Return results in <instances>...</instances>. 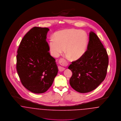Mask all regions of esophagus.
Here are the masks:
<instances>
[{"label":"esophagus","instance_id":"1","mask_svg":"<svg viewBox=\"0 0 121 121\" xmlns=\"http://www.w3.org/2000/svg\"><path fill=\"white\" fill-rule=\"evenodd\" d=\"M59 63H60V64H63L64 61H63V59H61L59 60ZM58 69H59V70L60 71L62 72V71H63V70H64L65 68H63V67H61V66H59V67H58Z\"/></svg>","mask_w":121,"mask_h":121}]
</instances>
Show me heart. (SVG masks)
Listing matches in <instances>:
<instances>
[{
  "mask_svg": "<svg viewBox=\"0 0 121 121\" xmlns=\"http://www.w3.org/2000/svg\"><path fill=\"white\" fill-rule=\"evenodd\" d=\"M49 42L51 53L58 57L65 48L66 53L73 60L80 58L86 52L87 44L86 33L78 29H66L56 32Z\"/></svg>",
  "mask_w": 121,
  "mask_h": 121,
  "instance_id": "heart-1",
  "label": "heart"
}]
</instances>
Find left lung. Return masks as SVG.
<instances>
[{"instance_id":"1","label":"left lung","mask_w":121,"mask_h":121,"mask_svg":"<svg viewBox=\"0 0 121 121\" xmlns=\"http://www.w3.org/2000/svg\"><path fill=\"white\" fill-rule=\"evenodd\" d=\"M108 65L106 49L98 36L91 31L86 52L68 68L73 73L69 80L70 86L80 93L92 91L105 78Z\"/></svg>"}]
</instances>
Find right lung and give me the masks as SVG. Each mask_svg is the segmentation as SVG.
<instances>
[{
    "mask_svg": "<svg viewBox=\"0 0 121 121\" xmlns=\"http://www.w3.org/2000/svg\"><path fill=\"white\" fill-rule=\"evenodd\" d=\"M49 29L35 27L23 37L17 50L16 69L26 89L35 93L46 92L58 74L55 59L46 41Z\"/></svg>",
    "mask_w": 121,
    "mask_h": 121,
    "instance_id": "obj_1",
    "label": "right lung"
}]
</instances>
